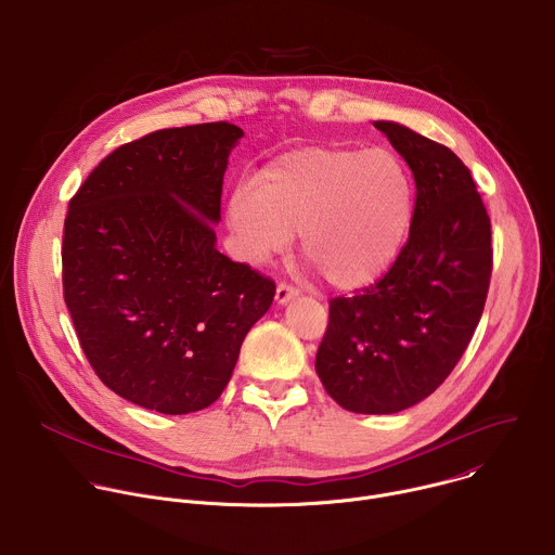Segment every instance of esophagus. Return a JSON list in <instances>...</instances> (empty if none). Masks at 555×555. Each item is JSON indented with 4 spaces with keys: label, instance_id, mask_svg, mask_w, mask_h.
<instances>
[{
    "label": "esophagus",
    "instance_id": "1",
    "mask_svg": "<svg viewBox=\"0 0 555 555\" xmlns=\"http://www.w3.org/2000/svg\"><path fill=\"white\" fill-rule=\"evenodd\" d=\"M298 294H300L298 287H294V285H289V283H279V287H276V302H279V305H285V302H289L292 298H296Z\"/></svg>",
    "mask_w": 555,
    "mask_h": 555
}]
</instances>
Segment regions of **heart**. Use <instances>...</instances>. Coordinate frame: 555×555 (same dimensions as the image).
Returning <instances> with one entry per match:
<instances>
[{"label":"heart","mask_w":555,"mask_h":555,"mask_svg":"<svg viewBox=\"0 0 555 555\" xmlns=\"http://www.w3.org/2000/svg\"><path fill=\"white\" fill-rule=\"evenodd\" d=\"M414 220V182L390 150L307 145L272 158L229 201L240 253L263 263L302 233L305 257L337 289L377 283Z\"/></svg>","instance_id":"obj_1"}]
</instances>
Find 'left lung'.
<instances>
[{"instance_id":"obj_1","label":"left lung","mask_w":555,"mask_h":555,"mask_svg":"<svg viewBox=\"0 0 555 555\" xmlns=\"http://www.w3.org/2000/svg\"><path fill=\"white\" fill-rule=\"evenodd\" d=\"M375 128L408 160L416 205L395 266L354 296L328 300L315 373L354 414H395L442 386L479 324L492 274L490 218L468 167L401 124Z\"/></svg>"}]
</instances>
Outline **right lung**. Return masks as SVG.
<instances>
[{"label":"right lung","instance_id":"obj_1","mask_svg":"<svg viewBox=\"0 0 555 555\" xmlns=\"http://www.w3.org/2000/svg\"><path fill=\"white\" fill-rule=\"evenodd\" d=\"M244 130L211 121L111 152L69 201L63 296L100 382L160 414L224 392L274 281L216 248L222 180Z\"/></svg>","mask_w":555,"mask_h":555}]
</instances>
